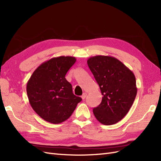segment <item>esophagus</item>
<instances>
[{
	"label": "esophagus",
	"mask_w": 161,
	"mask_h": 161,
	"mask_svg": "<svg viewBox=\"0 0 161 161\" xmlns=\"http://www.w3.org/2000/svg\"><path fill=\"white\" fill-rule=\"evenodd\" d=\"M86 95H87V94L86 93V92H84V93L83 94H82V96H81V98L82 99H85V98H86Z\"/></svg>",
	"instance_id": "1"
}]
</instances>
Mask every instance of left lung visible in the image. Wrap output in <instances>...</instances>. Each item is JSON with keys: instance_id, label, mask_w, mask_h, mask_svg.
I'll return each instance as SVG.
<instances>
[{"instance_id": "1", "label": "left lung", "mask_w": 161, "mask_h": 161, "mask_svg": "<svg viewBox=\"0 0 161 161\" xmlns=\"http://www.w3.org/2000/svg\"><path fill=\"white\" fill-rule=\"evenodd\" d=\"M87 64L103 95L100 105L93 108L96 119L104 125L118 123L128 114L137 94L134 73L108 56L91 57Z\"/></svg>"}]
</instances>
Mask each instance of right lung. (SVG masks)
I'll return each mask as SVG.
<instances>
[{"instance_id": "1", "label": "right lung", "mask_w": 161, "mask_h": 161, "mask_svg": "<svg viewBox=\"0 0 161 161\" xmlns=\"http://www.w3.org/2000/svg\"><path fill=\"white\" fill-rule=\"evenodd\" d=\"M76 58H53L39 66L27 84V93L33 109L42 119L60 124L69 119L82 101L73 94L72 87L65 76Z\"/></svg>"}]
</instances>
